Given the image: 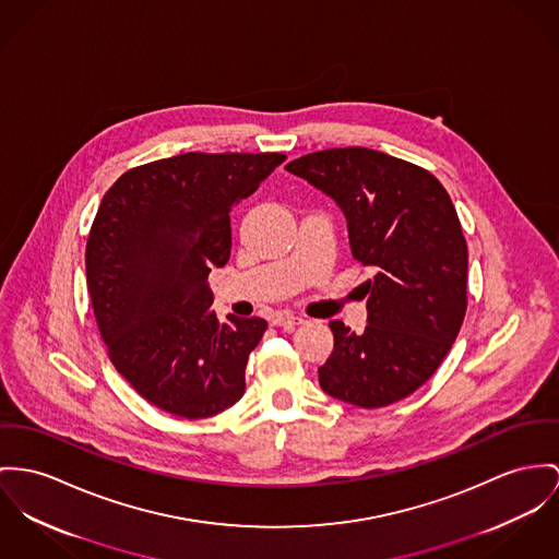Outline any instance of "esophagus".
Listing matches in <instances>:
<instances>
[{"label": "esophagus", "instance_id": "obj_1", "mask_svg": "<svg viewBox=\"0 0 559 559\" xmlns=\"http://www.w3.org/2000/svg\"><path fill=\"white\" fill-rule=\"evenodd\" d=\"M300 323H304V319L296 317V314H289V312L272 314V325H276V328H296Z\"/></svg>", "mask_w": 559, "mask_h": 559}]
</instances>
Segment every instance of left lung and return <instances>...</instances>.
<instances>
[{"label": "left lung", "mask_w": 559, "mask_h": 559, "mask_svg": "<svg viewBox=\"0 0 559 559\" xmlns=\"http://www.w3.org/2000/svg\"><path fill=\"white\" fill-rule=\"evenodd\" d=\"M285 170L341 206L353 258L374 267L361 285L368 325L355 334L330 323L319 385L359 408L411 395L455 343L468 306V247L449 193L428 170L364 146L317 151Z\"/></svg>", "instance_id": "8db88e82"}]
</instances>
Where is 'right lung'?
Masks as SVG:
<instances>
[{"mask_svg": "<svg viewBox=\"0 0 559 559\" xmlns=\"http://www.w3.org/2000/svg\"><path fill=\"white\" fill-rule=\"evenodd\" d=\"M287 157L185 153L123 174L86 240V287L102 341L144 400L182 419L236 404L267 323L218 321L209 274L231 251L229 213Z\"/></svg>", "mask_w": 559, "mask_h": 559, "instance_id": "add662e5", "label": "right lung"}]
</instances>
